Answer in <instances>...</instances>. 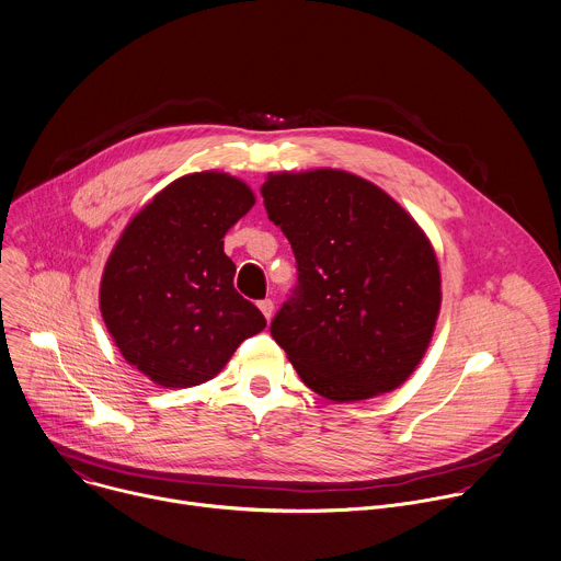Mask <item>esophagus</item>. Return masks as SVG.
Listing matches in <instances>:
<instances>
[{
  "label": "esophagus",
  "instance_id": "1",
  "mask_svg": "<svg viewBox=\"0 0 561 561\" xmlns=\"http://www.w3.org/2000/svg\"><path fill=\"white\" fill-rule=\"evenodd\" d=\"M257 306H260V310H262V314H264L266 319H271V317H273V310H275L273 299H262Z\"/></svg>",
  "mask_w": 561,
  "mask_h": 561
}]
</instances>
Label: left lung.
I'll use <instances>...</instances> for the list:
<instances>
[{"label": "left lung", "instance_id": "obj_1", "mask_svg": "<svg viewBox=\"0 0 561 561\" xmlns=\"http://www.w3.org/2000/svg\"><path fill=\"white\" fill-rule=\"evenodd\" d=\"M262 198L297 260L271 334L301 381L339 403L403 386L440 310L423 229L377 184L341 169L271 173Z\"/></svg>", "mask_w": 561, "mask_h": 561}]
</instances>
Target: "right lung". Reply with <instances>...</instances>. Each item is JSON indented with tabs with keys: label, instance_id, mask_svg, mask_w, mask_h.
<instances>
[{
	"label": "right lung",
	"instance_id": "1",
	"mask_svg": "<svg viewBox=\"0 0 561 561\" xmlns=\"http://www.w3.org/2000/svg\"><path fill=\"white\" fill-rule=\"evenodd\" d=\"M249 186L220 171L173 180L118 238L101 314L127 363L162 388L214 379L266 319L236 286L222 238L251 211Z\"/></svg>",
	"mask_w": 561,
	"mask_h": 561
}]
</instances>
